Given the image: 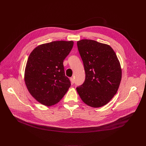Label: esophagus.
Listing matches in <instances>:
<instances>
[{
  "label": "esophagus",
  "instance_id": "1",
  "mask_svg": "<svg viewBox=\"0 0 146 146\" xmlns=\"http://www.w3.org/2000/svg\"><path fill=\"white\" fill-rule=\"evenodd\" d=\"M70 82H71L72 84H74V78H73V77H71V78H70Z\"/></svg>",
  "mask_w": 146,
  "mask_h": 146
}]
</instances>
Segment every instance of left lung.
<instances>
[{"instance_id": "obj_1", "label": "left lung", "mask_w": 146, "mask_h": 146, "mask_svg": "<svg viewBox=\"0 0 146 146\" xmlns=\"http://www.w3.org/2000/svg\"><path fill=\"white\" fill-rule=\"evenodd\" d=\"M77 45L86 73L85 81L76 88L77 92L88 106L95 108L105 106L116 94L120 84L119 61L108 44L82 39Z\"/></svg>"}]
</instances>
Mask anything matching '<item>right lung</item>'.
<instances>
[{"label":"right lung","instance_id":"1","mask_svg":"<svg viewBox=\"0 0 146 146\" xmlns=\"http://www.w3.org/2000/svg\"><path fill=\"white\" fill-rule=\"evenodd\" d=\"M73 41H54L36 47L30 54L24 80L31 95L40 103L50 106L64 96L70 82L63 62L73 46Z\"/></svg>","mask_w":146,"mask_h":146}]
</instances>
